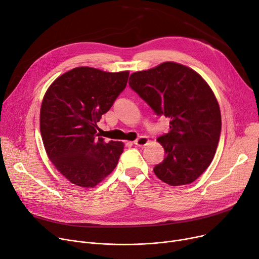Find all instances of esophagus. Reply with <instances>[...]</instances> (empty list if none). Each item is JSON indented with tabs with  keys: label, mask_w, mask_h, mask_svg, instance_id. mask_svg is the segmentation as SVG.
<instances>
[{
	"label": "esophagus",
	"mask_w": 259,
	"mask_h": 259,
	"mask_svg": "<svg viewBox=\"0 0 259 259\" xmlns=\"http://www.w3.org/2000/svg\"><path fill=\"white\" fill-rule=\"evenodd\" d=\"M147 143H148V138L145 136H141L138 139H136L134 141V144L138 145V146H145Z\"/></svg>",
	"instance_id": "esophagus-1"
}]
</instances>
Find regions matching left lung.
Returning <instances> with one entry per match:
<instances>
[{
    "mask_svg": "<svg viewBox=\"0 0 259 259\" xmlns=\"http://www.w3.org/2000/svg\"><path fill=\"white\" fill-rule=\"evenodd\" d=\"M128 84L157 116L169 119V132L158 138L165 158L155 175L170 186L192 183L208 168L220 141L221 111L212 90L192 69L169 62L133 73Z\"/></svg>",
    "mask_w": 259,
    "mask_h": 259,
    "instance_id": "left-lung-1",
    "label": "left lung"
}]
</instances>
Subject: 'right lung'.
<instances>
[{"mask_svg": "<svg viewBox=\"0 0 259 259\" xmlns=\"http://www.w3.org/2000/svg\"><path fill=\"white\" fill-rule=\"evenodd\" d=\"M128 75L79 67L59 76L46 92L41 139L50 161L71 183L94 187L117 166L123 143L105 142L97 122L125 89Z\"/></svg>", "mask_w": 259, "mask_h": 259, "instance_id": "obj_1", "label": "right lung"}]
</instances>
